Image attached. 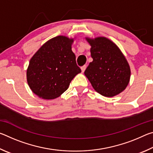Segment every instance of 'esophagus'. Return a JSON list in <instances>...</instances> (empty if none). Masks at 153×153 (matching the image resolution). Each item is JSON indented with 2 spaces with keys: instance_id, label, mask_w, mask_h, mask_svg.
<instances>
[{
  "instance_id": "esophagus-1",
  "label": "esophagus",
  "mask_w": 153,
  "mask_h": 153,
  "mask_svg": "<svg viewBox=\"0 0 153 153\" xmlns=\"http://www.w3.org/2000/svg\"><path fill=\"white\" fill-rule=\"evenodd\" d=\"M86 67H87L86 65H83V66L81 67V69H82V73H84V71L86 70Z\"/></svg>"
}]
</instances>
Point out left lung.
I'll return each mask as SVG.
<instances>
[{"mask_svg":"<svg viewBox=\"0 0 153 153\" xmlns=\"http://www.w3.org/2000/svg\"><path fill=\"white\" fill-rule=\"evenodd\" d=\"M91 45L90 62L84 74L97 92L112 97L123 91L130 78L129 64L117 45L105 37L86 38Z\"/></svg>","mask_w":153,"mask_h":153,"instance_id":"1","label":"left lung"}]
</instances>
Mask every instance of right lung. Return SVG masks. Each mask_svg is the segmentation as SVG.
I'll return each mask as SVG.
<instances>
[{
  "label": "right lung",
  "mask_w": 153,
  "mask_h": 153,
  "mask_svg": "<svg viewBox=\"0 0 153 153\" xmlns=\"http://www.w3.org/2000/svg\"><path fill=\"white\" fill-rule=\"evenodd\" d=\"M73 42L65 36H56L44 44L30 59L27 81L32 92L39 97H59L81 72L71 51Z\"/></svg>",
  "instance_id": "obj_1"
}]
</instances>
